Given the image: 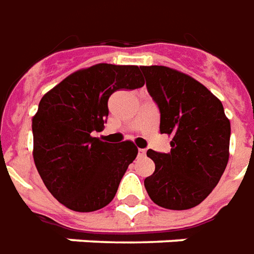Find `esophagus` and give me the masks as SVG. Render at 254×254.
Wrapping results in <instances>:
<instances>
[{
  "mask_svg": "<svg viewBox=\"0 0 254 254\" xmlns=\"http://www.w3.org/2000/svg\"><path fill=\"white\" fill-rule=\"evenodd\" d=\"M145 154H146V150H145V149H138V156H139V157H143Z\"/></svg>",
  "mask_w": 254,
  "mask_h": 254,
  "instance_id": "obj_1",
  "label": "esophagus"
}]
</instances>
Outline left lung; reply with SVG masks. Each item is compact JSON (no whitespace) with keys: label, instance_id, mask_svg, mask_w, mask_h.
Masks as SVG:
<instances>
[{"label":"left lung","instance_id":"obj_1","mask_svg":"<svg viewBox=\"0 0 254 254\" xmlns=\"http://www.w3.org/2000/svg\"><path fill=\"white\" fill-rule=\"evenodd\" d=\"M147 93L160 111V132L171 152L147 150L156 170L145 179L154 204L183 210L216 188L228 161L231 127L222 102L205 86L168 66H141Z\"/></svg>","mask_w":254,"mask_h":254}]
</instances>
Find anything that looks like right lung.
<instances>
[{
	"instance_id": "1",
	"label": "right lung",
	"mask_w": 254,
	"mask_h": 254,
	"mask_svg": "<svg viewBox=\"0 0 254 254\" xmlns=\"http://www.w3.org/2000/svg\"><path fill=\"white\" fill-rule=\"evenodd\" d=\"M145 84L136 65L97 64L69 75L39 102L32 119L34 161L59 202L76 212L107 206L138 149L130 141L102 142L108 100L118 90Z\"/></svg>"
}]
</instances>
